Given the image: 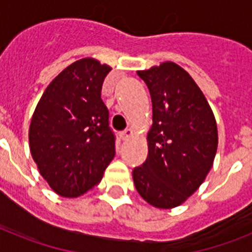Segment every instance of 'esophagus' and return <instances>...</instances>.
<instances>
[{
    "mask_svg": "<svg viewBox=\"0 0 252 252\" xmlns=\"http://www.w3.org/2000/svg\"><path fill=\"white\" fill-rule=\"evenodd\" d=\"M135 135V132H133V130H131V128H128V130L124 131V132L120 133V137H121L122 141H126V140L131 139V137Z\"/></svg>",
    "mask_w": 252,
    "mask_h": 252,
    "instance_id": "esophagus-1",
    "label": "esophagus"
}]
</instances>
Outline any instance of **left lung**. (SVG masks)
<instances>
[{
	"mask_svg": "<svg viewBox=\"0 0 252 252\" xmlns=\"http://www.w3.org/2000/svg\"><path fill=\"white\" fill-rule=\"evenodd\" d=\"M150 91L148 158L132 171L150 206L171 209L197 190L213 166L218 131L213 111L189 73L173 62L137 70Z\"/></svg>",
	"mask_w": 252,
	"mask_h": 252,
	"instance_id": "1",
	"label": "left lung"
}]
</instances>
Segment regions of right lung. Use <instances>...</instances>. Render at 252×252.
Here are the masks:
<instances>
[{"label":"right lung","mask_w":252,"mask_h":252,"mask_svg":"<svg viewBox=\"0 0 252 252\" xmlns=\"http://www.w3.org/2000/svg\"><path fill=\"white\" fill-rule=\"evenodd\" d=\"M111 66L83 58L46 87L29 128L31 157L58 195L77 198L94 188L115 157V136L101 98Z\"/></svg>","instance_id":"right-lung-1"}]
</instances>
